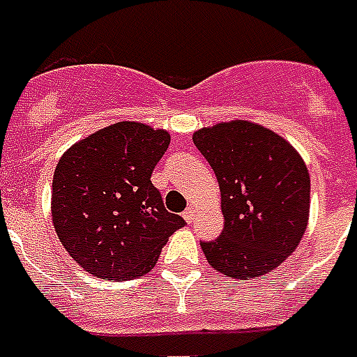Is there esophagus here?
Returning a JSON list of instances; mask_svg holds the SVG:
<instances>
[{"mask_svg": "<svg viewBox=\"0 0 357 357\" xmlns=\"http://www.w3.org/2000/svg\"><path fill=\"white\" fill-rule=\"evenodd\" d=\"M182 215H184V219H186L188 223H192V221H193V215H195V210H193V206L186 208V210H184V213H182Z\"/></svg>", "mask_w": 357, "mask_h": 357, "instance_id": "34e87169", "label": "esophagus"}]
</instances>
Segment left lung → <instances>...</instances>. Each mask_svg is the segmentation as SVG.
<instances>
[{"label":"left lung","mask_w":357,"mask_h":357,"mask_svg":"<svg viewBox=\"0 0 357 357\" xmlns=\"http://www.w3.org/2000/svg\"><path fill=\"white\" fill-rule=\"evenodd\" d=\"M221 190L223 232L201 243L208 264L230 278L264 276L298 247L310 218V173L287 139L234 119L193 132Z\"/></svg>","instance_id":"1"}]
</instances>
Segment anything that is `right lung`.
<instances>
[{
  "instance_id": "add662e5",
  "label": "right lung",
  "mask_w": 357,
  "mask_h": 357,
  "mask_svg": "<svg viewBox=\"0 0 357 357\" xmlns=\"http://www.w3.org/2000/svg\"><path fill=\"white\" fill-rule=\"evenodd\" d=\"M171 136L119 121L77 142L53 175L51 215L70 256L102 280L147 275L186 221L165 210L151 175Z\"/></svg>"
}]
</instances>
